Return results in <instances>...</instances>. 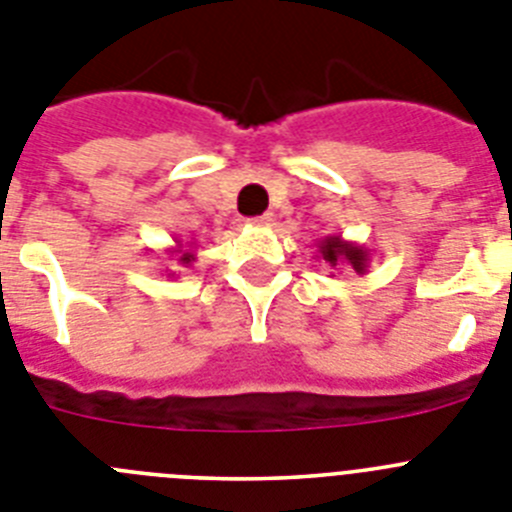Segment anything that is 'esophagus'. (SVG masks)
<instances>
[{
    "instance_id": "34e87169",
    "label": "esophagus",
    "mask_w": 512,
    "mask_h": 512,
    "mask_svg": "<svg viewBox=\"0 0 512 512\" xmlns=\"http://www.w3.org/2000/svg\"><path fill=\"white\" fill-rule=\"evenodd\" d=\"M248 223L251 225H269L271 223V215L266 213V215H256V218H251L248 220Z\"/></svg>"
}]
</instances>
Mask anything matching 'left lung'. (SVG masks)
I'll return each mask as SVG.
<instances>
[{"instance_id": "left-lung-1", "label": "left lung", "mask_w": 512, "mask_h": 512, "mask_svg": "<svg viewBox=\"0 0 512 512\" xmlns=\"http://www.w3.org/2000/svg\"><path fill=\"white\" fill-rule=\"evenodd\" d=\"M317 259L330 264L332 269L340 264H348L353 266L355 274H365L370 264V251L365 246H360V243L345 241L342 236H325L317 241Z\"/></svg>"}]
</instances>
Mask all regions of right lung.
<instances>
[{"mask_svg":"<svg viewBox=\"0 0 512 512\" xmlns=\"http://www.w3.org/2000/svg\"><path fill=\"white\" fill-rule=\"evenodd\" d=\"M170 256H177V264H182V266H190L192 261H195V246H192V243H182L180 238H175V248H170ZM170 276H175V274H170Z\"/></svg>","mask_w":512,"mask_h":512,"instance_id":"right-lung-1","label":"right lung"}]
</instances>
